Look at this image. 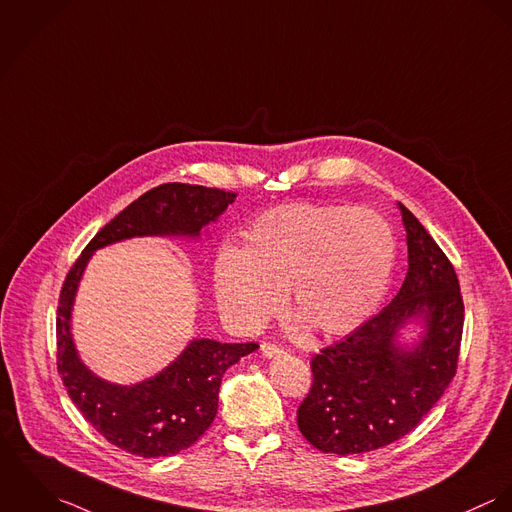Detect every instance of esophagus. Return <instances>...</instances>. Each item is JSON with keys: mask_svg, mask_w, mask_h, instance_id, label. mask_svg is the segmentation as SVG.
<instances>
[{"mask_svg": "<svg viewBox=\"0 0 512 512\" xmlns=\"http://www.w3.org/2000/svg\"><path fill=\"white\" fill-rule=\"evenodd\" d=\"M261 353L267 357V359H277L284 353V349H281L279 345L275 343H261Z\"/></svg>", "mask_w": 512, "mask_h": 512, "instance_id": "1", "label": "esophagus"}]
</instances>
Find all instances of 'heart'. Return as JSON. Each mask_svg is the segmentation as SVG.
<instances>
[{"instance_id":"heart-1","label":"heart","mask_w":512,"mask_h":512,"mask_svg":"<svg viewBox=\"0 0 512 512\" xmlns=\"http://www.w3.org/2000/svg\"><path fill=\"white\" fill-rule=\"evenodd\" d=\"M393 265L395 235L375 210L286 204L253 222L247 247L218 249L216 300L233 326L251 332L283 306L288 286L304 322L341 336L375 312Z\"/></svg>"}]
</instances>
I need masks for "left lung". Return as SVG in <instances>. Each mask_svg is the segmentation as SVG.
<instances>
[{
	"mask_svg": "<svg viewBox=\"0 0 512 512\" xmlns=\"http://www.w3.org/2000/svg\"><path fill=\"white\" fill-rule=\"evenodd\" d=\"M408 271L397 296L345 340L312 357V389L296 412L324 454H365L412 432L454 379L463 300L454 265L398 202ZM404 331H416L410 341Z\"/></svg>",
	"mask_w": 512,
	"mask_h": 512,
	"instance_id": "1",
	"label": "left lung"
}]
</instances>
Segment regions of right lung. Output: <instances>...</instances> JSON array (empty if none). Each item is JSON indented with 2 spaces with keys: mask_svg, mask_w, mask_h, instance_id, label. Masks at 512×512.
Here are the masks:
<instances>
[{
  "mask_svg": "<svg viewBox=\"0 0 512 512\" xmlns=\"http://www.w3.org/2000/svg\"><path fill=\"white\" fill-rule=\"evenodd\" d=\"M237 194L198 184H161L119 212L86 245L60 290L58 373L82 416L117 448L141 457H167L190 448L214 422L222 377L257 343L194 338L157 375L117 385L98 377L78 355L72 308L82 275L98 249L133 237L200 239Z\"/></svg>",
  "mask_w": 512,
  "mask_h": 512,
  "instance_id": "obj_1",
  "label": "right lung"
}]
</instances>
